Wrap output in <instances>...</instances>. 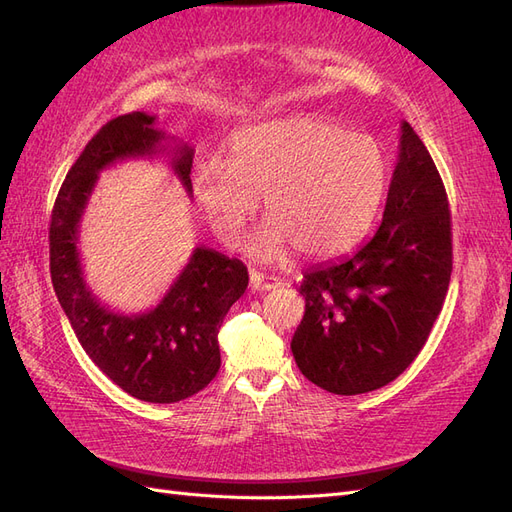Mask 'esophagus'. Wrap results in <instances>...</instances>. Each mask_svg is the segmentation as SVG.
Segmentation results:
<instances>
[{
  "label": "esophagus",
  "instance_id": "1",
  "mask_svg": "<svg viewBox=\"0 0 512 512\" xmlns=\"http://www.w3.org/2000/svg\"><path fill=\"white\" fill-rule=\"evenodd\" d=\"M250 284H252L256 290H275L277 286H282V282L277 280V277H271V275H265V273H258V271H252V273H250Z\"/></svg>",
  "mask_w": 512,
  "mask_h": 512
}]
</instances>
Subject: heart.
<instances>
[{
    "instance_id": "b5f03b06",
    "label": "heart",
    "mask_w": 512,
    "mask_h": 512,
    "mask_svg": "<svg viewBox=\"0 0 512 512\" xmlns=\"http://www.w3.org/2000/svg\"><path fill=\"white\" fill-rule=\"evenodd\" d=\"M389 188V158L367 134L322 117H284L243 128L228 162L209 158L192 170L200 211L228 245L237 247L265 198L269 222L250 243L262 262L333 256L359 241Z\"/></svg>"
}]
</instances>
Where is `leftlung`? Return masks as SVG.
<instances>
[{
    "label": "left lung",
    "mask_w": 512,
    "mask_h": 512,
    "mask_svg": "<svg viewBox=\"0 0 512 512\" xmlns=\"http://www.w3.org/2000/svg\"><path fill=\"white\" fill-rule=\"evenodd\" d=\"M453 271L451 211L427 147L401 123L382 224L350 256L309 269L290 342L301 374L335 395L393 382L436 322Z\"/></svg>",
    "instance_id": "left-lung-1"
}]
</instances>
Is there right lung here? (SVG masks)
Wrapping results in <instances>:
<instances>
[{
	"instance_id": "right-lung-1",
	"label": "right lung",
	"mask_w": 512,
	"mask_h": 512,
	"mask_svg": "<svg viewBox=\"0 0 512 512\" xmlns=\"http://www.w3.org/2000/svg\"><path fill=\"white\" fill-rule=\"evenodd\" d=\"M166 141L170 138L156 128L153 115L136 111L108 121L68 170L49 228L53 288L83 350L119 389L151 404L188 399L215 378L222 363L220 327L250 280L241 260L200 245L149 312H115L89 290L76 243L104 168L166 151L185 192L192 194L194 149L188 143L168 147Z\"/></svg>"
}]
</instances>
